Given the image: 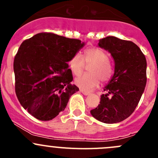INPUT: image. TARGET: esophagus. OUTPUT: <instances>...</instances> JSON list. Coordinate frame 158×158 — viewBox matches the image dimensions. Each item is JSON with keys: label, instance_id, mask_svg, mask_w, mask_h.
<instances>
[{"label": "esophagus", "instance_id": "1", "mask_svg": "<svg viewBox=\"0 0 158 158\" xmlns=\"http://www.w3.org/2000/svg\"><path fill=\"white\" fill-rule=\"evenodd\" d=\"M80 92H82V93L84 95H89V94H90L89 92H87V91L83 90V89H80Z\"/></svg>", "mask_w": 158, "mask_h": 158}]
</instances>
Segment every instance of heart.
Wrapping results in <instances>:
<instances>
[{
    "instance_id": "heart-1",
    "label": "heart",
    "mask_w": 158,
    "mask_h": 158,
    "mask_svg": "<svg viewBox=\"0 0 158 158\" xmlns=\"http://www.w3.org/2000/svg\"><path fill=\"white\" fill-rule=\"evenodd\" d=\"M90 65L89 74L82 75L75 79L76 85L84 90H91L98 85L99 82H106L112 75V68L109 62L108 54L99 48H90L84 52L82 58L79 54H75L69 61V66L73 74H81L85 63Z\"/></svg>"
}]
</instances>
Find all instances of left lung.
I'll return each instance as SVG.
<instances>
[{
	"mask_svg": "<svg viewBox=\"0 0 158 158\" xmlns=\"http://www.w3.org/2000/svg\"><path fill=\"white\" fill-rule=\"evenodd\" d=\"M98 47L111 54L114 69L104 87L100 104L90 112L103 123H118L133 113L141 99L147 82V61L139 47L131 41L107 36L99 40Z\"/></svg>",
	"mask_w": 158,
	"mask_h": 158,
	"instance_id": "left-lung-1",
	"label": "left lung"
}]
</instances>
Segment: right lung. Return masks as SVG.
I'll return each mask as SVG.
<instances>
[{"instance_id":"obj_1","label":"right lung","mask_w":158,"mask_h":158,"mask_svg":"<svg viewBox=\"0 0 158 158\" xmlns=\"http://www.w3.org/2000/svg\"><path fill=\"white\" fill-rule=\"evenodd\" d=\"M85 43L40 33L23 41L14 58L15 91L23 109L40 121H49L66 109L79 88L72 84L68 62Z\"/></svg>"}]
</instances>
